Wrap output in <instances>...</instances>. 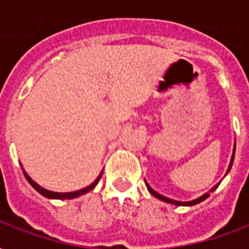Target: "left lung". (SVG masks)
<instances>
[{
    "label": "left lung",
    "instance_id": "obj_1",
    "mask_svg": "<svg viewBox=\"0 0 249 249\" xmlns=\"http://www.w3.org/2000/svg\"><path fill=\"white\" fill-rule=\"evenodd\" d=\"M233 157H235V146H233V153H232V159H231L230 167H228V171H227V173L230 172L231 167H232V162H233ZM145 184H146V181H145ZM217 187H219V184H217V185H214V187L212 188V189H211V191H209L208 193H205V195H203L201 197L196 198V200H193V201H185V203H183V201H176V200H171V198H168V197H165V196H162V195H160V193H157L156 191H153V189H152V188L149 187L148 184H146V188H148V191H149V192H151L152 195L155 196V197L160 198V200H162V201H165V203L175 204V205H195V204L201 203L203 200H205V198H207V197H209V195L213 192L214 189H216V188H217Z\"/></svg>",
    "mask_w": 249,
    "mask_h": 249
}]
</instances>
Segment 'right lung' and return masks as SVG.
Returning <instances> with one entry per match:
<instances>
[{"instance_id":"add662e5","label":"right lung","mask_w":249,"mask_h":249,"mask_svg":"<svg viewBox=\"0 0 249 249\" xmlns=\"http://www.w3.org/2000/svg\"><path fill=\"white\" fill-rule=\"evenodd\" d=\"M25 178H26V180L29 181V184L32 185V187L35 188L36 191L38 193H41L42 196H45V197H49V198H74L77 197V196H81V195H84V193L89 192V191H92L93 188L96 187L98 183V180H100V178H101V175H103V172L100 173V176H98L96 180H94V183H92L89 187L84 188V189H80V191H76V192H68V193H58V192H51V191H48V189H44L42 187H40L38 184L35 183L32 178L26 175V172H24Z\"/></svg>"}]
</instances>
